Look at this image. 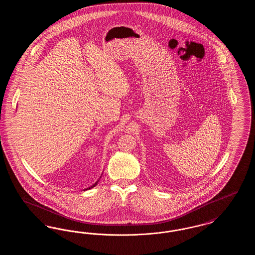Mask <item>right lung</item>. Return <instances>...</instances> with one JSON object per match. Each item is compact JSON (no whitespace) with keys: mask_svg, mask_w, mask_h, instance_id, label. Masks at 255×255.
I'll return each mask as SVG.
<instances>
[{"mask_svg":"<svg viewBox=\"0 0 255 255\" xmlns=\"http://www.w3.org/2000/svg\"><path fill=\"white\" fill-rule=\"evenodd\" d=\"M97 182H96V183H95V184H94V185H93V186H91V187H89V189H90V188H92V187H94V186H96V185H97Z\"/></svg>","mask_w":255,"mask_h":255,"instance_id":"1","label":"right lung"}]
</instances>
